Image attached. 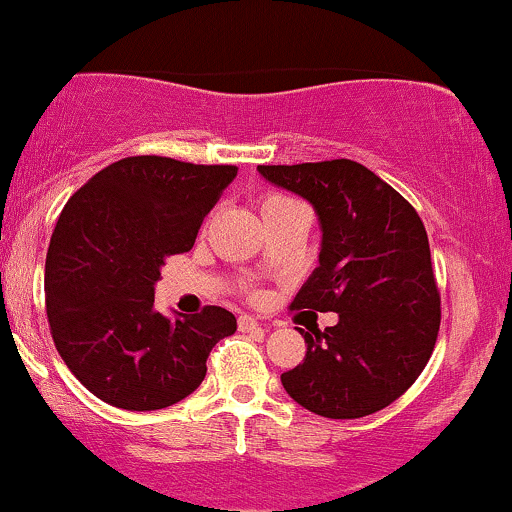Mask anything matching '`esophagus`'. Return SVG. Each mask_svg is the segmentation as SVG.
<instances>
[{
    "mask_svg": "<svg viewBox=\"0 0 512 512\" xmlns=\"http://www.w3.org/2000/svg\"><path fill=\"white\" fill-rule=\"evenodd\" d=\"M239 330H242V333H251V330H261V323L256 321L254 316H249V314H244V316H239Z\"/></svg>",
    "mask_w": 512,
    "mask_h": 512,
    "instance_id": "obj_1",
    "label": "esophagus"
}]
</instances>
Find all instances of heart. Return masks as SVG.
Here are the masks:
<instances>
[{
	"label": "heart",
	"mask_w": 512,
	"mask_h": 512,
	"mask_svg": "<svg viewBox=\"0 0 512 512\" xmlns=\"http://www.w3.org/2000/svg\"><path fill=\"white\" fill-rule=\"evenodd\" d=\"M282 201H292V198H287V196H280V194H270V196L263 198V206H261V210H266V208L275 206V203H282Z\"/></svg>",
	"instance_id": "heart-1"
}]
</instances>
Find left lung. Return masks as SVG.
I'll use <instances>...</instances> for the list:
<instances>
[{
  "instance_id": "1",
  "label": "left lung",
  "mask_w": 512,
  "mask_h": 512,
  "mask_svg": "<svg viewBox=\"0 0 512 512\" xmlns=\"http://www.w3.org/2000/svg\"><path fill=\"white\" fill-rule=\"evenodd\" d=\"M270 184L311 203L321 222L318 268L292 309L335 311V326L299 333L302 364L280 376L294 402L357 419L395 402L434 352L441 294L417 210L354 160L258 165Z\"/></svg>"
}]
</instances>
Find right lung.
Instances as JSON below:
<instances>
[{"instance_id":"add662e5","label":"right lung","mask_w":512,"mask_h":512,"mask_svg":"<svg viewBox=\"0 0 512 512\" xmlns=\"http://www.w3.org/2000/svg\"><path fill=\"white\" fill-rule=\"evenodd\" d=\"M234 177V165L136 155L66 201L45 261L47 321L95 398L131 412L170 407L201 386L215 342L237 330L222 306L177 318L153 309L165 258L194 246Z\"/></svg>"}]
</instances>
